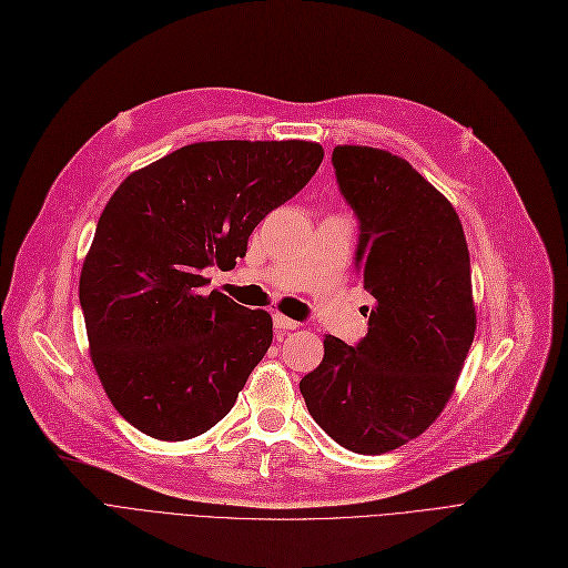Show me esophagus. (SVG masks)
<instances>
[{"mask_svg": "<svg viewBox=\"0 0 568 568\" xmlns=\"http://www.w3.org/2000/svg\"><path fill=\"white\" fill-rule=\"evenodd\" d=\"M274 326H276V332L281 334V332L296 329V326H300V322H294V320H290V317H285V315H281V313H276V315H274Z\"/></svg>", "mask_w": 568, "mask_h": 568, "instance_id": "obj_1", "label": "esophagus"}]
</instances>
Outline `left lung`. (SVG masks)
Returning <instances> with one entry per match:
<instances>
[{
    "instance_id": "1",
    "label": "left lung",
    "mask_w": 568,
    "mask_h": 568,
    "mask_svg": "<svg viewBox=\"0 0 568 568\" xmlns=\"http://www.w3.org/2000/svg\"><path fill=\"white\" fill-rule=\"evenodd\" d=\"M332 161L362 223L354 266L375 306L356 347L324 336L300 389L326 435L377 456L419 437L456 389L476 332L469 251L454 204L405 159L338 144Z\"/></svg>"
}]
</instances>
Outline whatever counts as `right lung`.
Here are the masks:
<instances>
[{
  "label": "right lung",
  "mask_w": 568,
  "mask_h": 568,
  "mask_svg": "<svg viewBox=\"0 0 568 568\" xmlns=\"http://www.w3.org/2000/svg\"><path fill=\"white\" fill-rule=\"evenodd\" d=\"M324 159L306 140L193 142L131 172L82 262L89 356L114 409L140 433L182 442L216 426L272 345V315L219 290L255 225Z\"/></svg>",
  "instance_id": "right-lung-1"
}]
</instances>
